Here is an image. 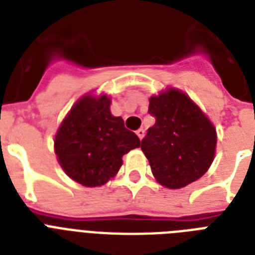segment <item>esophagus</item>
I'll use <instances>...</instances> for the list:
<instances>
[{
    "mask_svg": "<svg viewBox=\"0 0 255 255\" xmlns=\"http://www.w3.org/2000/svg\"><path fill=\"white\" fill-rule=\"evenodd\" d=\"M137 135L139 137V139H142V138L144 137V129H143V128H140V129L137 130Z\"/></svg>",
    "mask_w": 255,
    "mask_h": 255,
    "instance_id": "1",
    "label": "esophagus"
}]
</instances>
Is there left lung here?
<instances>
[{
  "mask_svg": "<svg viewBox=\"0 0 255 255\" xmlns=\"http://www.w3.org/2000/svg\"><path fill=\"white\" fill-rule=\"evenodd\" d=\"M148 113L155 124L148 128L140 148L155 179L178 189L207 172L216 150V129L212 122L180 91L152 96Z\"/></svg>",
  "mask_w": 255,
  "mask_h": 255,
  "instance_id": "obj_1",
  "label": "left lung"
}]
</instances>
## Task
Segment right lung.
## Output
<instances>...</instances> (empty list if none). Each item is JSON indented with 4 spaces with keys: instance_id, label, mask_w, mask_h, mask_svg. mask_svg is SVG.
Wrapping results in <instances>:
<instances>
[{
    "instance_id": "right-lung-1",
    "label": "right lung",
    "mask_w": 255,
    "mask_h": 255,
    "mask_svg": "<svg viewBox=\"0 0 255 255\" xmlns=\"http://www.w3.org/2000/svg\"><path fill=\"white\" fill-rule=\"evenodd\" d=\"M137 134L111 113L107 96H85L68 113L55 137V152L66 174L85 187L103 185L113 178L122 156L139 147Z\"/></svg>"
}]
</instances>
